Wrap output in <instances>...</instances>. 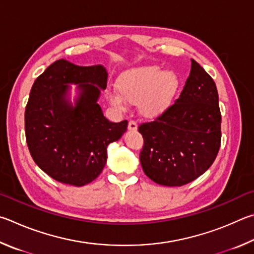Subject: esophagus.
Masks as SVG:
<instances>
[{"label":"esophagus","instance_id":"34e87169","mask_svg":"<svg viewBox=\"0 0 254 254\" xmlns=\"http://www.w3.org/2000/svg\"><path fill=\"white\" fill-rule=\"evenodd\" d=\"M128 129L130 131H136L137 130V123L135 120H129L128 122Z\"/></svg>","mask_w":254,"mask_h":254}]
</instances>
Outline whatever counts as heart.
Masks as SVG:
<instances>
[{"instance_id": "heart-1", "label": "heart", "mask_w": 254, "mask_h": 254, "mask_svg": "<svg viewBox=\"0 0 254 254\" xmlns=\"http://www.w3.org/2000/svg\"><path fill=\"white\" fill-rule=\"evenodd\" d=\"M180 79L173 71H163L158 65H143L125 71L116 81L118 93L110 101L122 107L124 100L137 104L141 115L155 117L168 109L179 91Z\"/></svg>"}]
</instances>
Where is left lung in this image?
<instances>
[{"mask_svg": "<svg viewBox=\"0 0 254 254\" xmlns=\"http://www.w3.org/2000/svg\"><path fill=\"white\" fill-rule=\"evenodd\" d=\"M143 171L155 183L182 186L204 174L221 146L219 95L211 75L192 60L180 97L153 122L141 123Z\"/></svg>", "mask_w": 254, "mask_h": 254, "instance_id": "8db88e82", "label": "left lung"}]
</instances>
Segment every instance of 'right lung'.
<instances>
[{"label":"right lung","mask_w":254,"mask_h":254,"mask_svg":"<svg viewBox=\"0 0 254 254\" xmlns=\"http://www.w3.org/2000/svg\"><path fill=\"white\" fill-rule=\"evenodd\" d=\"M68 83L82 90L74 109L66 102ZM107 86L104 66H80L57 60L40 74L25 107V138L35 164L62 184L95 181L107 162V146L127 129V120L111 123L97 104Z\"/></svg>","instance_id":"1"}]
</instances>
